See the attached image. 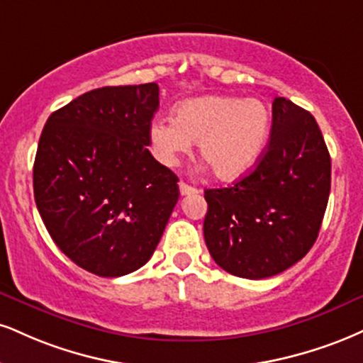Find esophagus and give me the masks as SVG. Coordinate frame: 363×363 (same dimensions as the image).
I'll return each mask as SVG.
<instances>
[{
    "label": "esophagus",
    "instance_id": "obj_1",
    "mask_svg": "<svg viewBox=\"0 0 363 363\" xmlns=\"http://www.w3.org/2000/svg\"><path fill=\"white\" fill-rule=\"evenodd\" d=\"M179 193H181V196H187V194H196L199 193V189H196L194 186H189L186 184V182H179Z\"/></svg>",
    "mask_w": 363,
    "mask_h": 363
}]
</instances>
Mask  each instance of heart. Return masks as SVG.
I'll use <instances>...</instances> for the list:
<instances>
[{
    "mask_svg": "<svg viewBox=\"0 0 363 363\" xmlns=\"http://www.w3.org/2000/svg\"><path fill=\"white\" fill-rule=\"evenodd\" d=\"M269 128V113L259 99L203 96L181 103L174 118H157L148 137L154 155L174 165L199 142V155L221 181L248 172L259 159Z\"/></svg>",
    "mask_w": 363,
    "mask_h": 363,
    "instance_id": "b5f03b06",
    "label": "heart"
}]
</instances>
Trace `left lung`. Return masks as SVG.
Returning a JSON list of instances; mask_svg holds the SVG:
<instances>
[{
	"label": "left lung",
	"instance_id": "8db88e82",
	"mask_svg": "<svg viewBox=\"0 0 363 363\" xmlns=\"http://www.w3.org/2000/svg\"><path fill=\"white\" fill-rule=\"evenodd\" d=\"M330 186L331 159L314 116L276 98L255 169L231 187L204 191L203 231L213 260L243 279L289 269L316 242Z\"/></svg>",
	"mask_w": 363,
	"mask_h": 363
}]
</instances>
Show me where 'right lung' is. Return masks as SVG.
Segmentation results:
<instances>
[{
  "label": "right lung",
  "mask_w": 363,
  "mask_h": 363,
  "mask_svg": "<svg viewBox=\"0 0 363 363\" xmlns=\"http://www.w3.org/2000/svg\"><path fill=\"white\" fill-rule=\"evenodd\" d=\"M159 86H108L52 113L33 194L55 245L87 272L120 277L150 260L179 199L177 176L148 152Z\"/></svg>",
  "instance_id": "right-lung-1"
}]
</instances>
